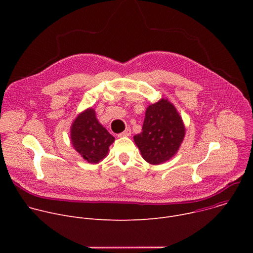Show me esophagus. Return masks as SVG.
<instances>
[{
  "label": "esophagus",
  "instance_id": "esophagus-1",
  "mask_svg": "<svg viewBox=\"0 0 253 253\" xmlns=\"http://www.w3.org/2000/svg\"><path fill=\"white\" fill-rule=\"evenodd\" d=\"M131 135V129L129 128V127H127L122 133H120V134H118V136L119 137H123V136H130Z\"/></svg>",
  "mask_w": 253,
  "mask_h": 253
}]
</instances>
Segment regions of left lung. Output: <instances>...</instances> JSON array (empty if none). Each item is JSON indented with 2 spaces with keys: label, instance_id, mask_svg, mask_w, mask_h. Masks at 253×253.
Here are the masks:
<instances>
[{
  "label": "left lung",
  "instance_id": "8db88e82",
  "mask_svg": "<svg viewBox=\"0 0 253 253\" xmlns=\"http://www.w3.org/2000/svg\"><path fill=\"white\" fill-rule=\"evenodd\" d=\"M184 136L182 118L174 105L162 98L147 107L142 132L134 136V142L143 159L157 165L177 153Z\"/></svg>",
  "mask_w": 253,
  "mask_h": 253
}]
</instances>
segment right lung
I'll return each mask as SVG.
<instances>
[{"label":"right lung","mask_w":253,"mask_h":253,"mask_svg":"<svg viewBox=\"0 0 253 253\" xmlns=\"http://www.w3.org/2000/svg\"><path fill=\"white\" fill-rule=\"evenodd\" d=\"M115 138L96 118L95 110L88 108L80 113L71 126V142L75 150L89 163L104 159Z\"/></svg>","instance_id":"obj_1"}]
</instances>
